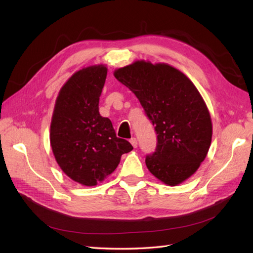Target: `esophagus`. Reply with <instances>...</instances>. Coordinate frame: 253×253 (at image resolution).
I'll return each mask as SVG.
<instances>
[{
    "label": "esophagus",
    "instance_id": "34e87169",
    "mask_svg": "<svg viewBox=\"0 0 253 253\" xmlns=\"http://www.w3.org/2000/svg\"><path fill=\"white\" fill-rule=\"evenodd\" d=\"M129 141H130L131 146H132L133 148H137V146H138V142H137V139H136V138H131Z\"/></svg>",
    "mask_w": 253,
    "mask_h": 253
}]
</instances>
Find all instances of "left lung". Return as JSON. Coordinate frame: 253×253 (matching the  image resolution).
Listing matches in <instances>:
<instances>
[{
  "label": "left lung",
  "mask_w": 253,
  "mask_h": 253,
  "mask_svg": "<svg viewBox=\"0 0 253 253\" xmlns=\"http://www.w3.org/2000/svg\"><path fill=\"white\" fill-rule=\"evenodd\" d=\"M115 78L140 101L155 126L158 146L146 164L155 178L177 186L200 168L212 141V121L196 85L165 63L136 61L115 69Z\"/></svg>",
  "instance_id": "obj_1"
}]
</instances>
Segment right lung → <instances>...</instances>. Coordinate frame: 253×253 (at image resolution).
<instances>
[{
    "label": "right lung",
    "mask_w": 253,
    "mask_h": 253,
    "mask_svg": "<svg viewBox=\"0 0 253 253\" xmlns=\"http://www.w3.org/2000/svg\"><path fill=\"white\" fill-rule=\"evenodd\" d=\"M107 68L84 67L64 84L53 111L50 142L61 169L84 186H95L111 175L124 153L133 149L117 138L112 122L99 113Z\"/></svg>",
    "instance_id": "add662e5"
}]
</instances>
